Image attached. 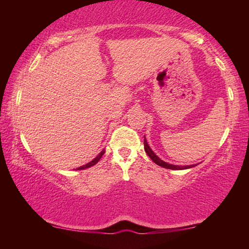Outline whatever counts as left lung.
I'll list each match as a JSON object with an SVG mask.
<instances>
[{
	"label": "left lung",
	"instance_id": "8db88e82",
	"mask_svg": "<svg viewBox=\"0 0 249 249\" xmlns=\"http://www.w3.org/2000/svg\"><path fill=\"white\" fill-rule=\"evenodd\" d=\"M144 148H145L146 154L149 156V159H151L154 163H156L158 165L162 166V168L171 169V170H185V169H190V168H193V166H195V164H194V165H182V166L173 165V164H170V163H166L164 161H162V160L160 159L158 155H155V153L152 151L151 147H149V145L147 144V141H146V138H144Z\"/></svg>",
	"mask_w": 249,
	"mask_h": 249
}]
</instances>
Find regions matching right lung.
Returning <instances> with one entry per match:
<instances>
[{
	"label": "right lung",
	"mask_w": 249,
	"mask_h": 249,
	"mask_svg": "<svg viewBox=\"0 0 249 249\" xmlns=\"http://www.w3.org/2000/svg\"><path fill=\"white\" fill-rule=\"evenodd\" d=\"M104 153H105V151H104V149H103V151H102V152L100 153V154H98V155L96 156V158H95V159L93 160V161L88 162L87 164H85V165H83V166H80V168H78L77 170H84V169H87V168H89V166H93V165H95V164H96V163H97L98 161H100V159L102 158V156H103Z\"/></svg>",
	"instance_id": "obj_1"
}]
</instances>
